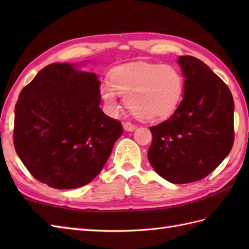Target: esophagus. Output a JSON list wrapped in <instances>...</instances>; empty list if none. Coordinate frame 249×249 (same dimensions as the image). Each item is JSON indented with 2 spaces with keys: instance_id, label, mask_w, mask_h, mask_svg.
I'll list each match as a JSON object with an SVG mask.
<instances>
[{
  "instance_id": "esophagus-1",
  "label": "esophagus",
  "mask_w": 249,
  "mask_h": 249,
  "mask_svg": "<svg viewBox=\"0 0 249 249\" xmlns=\"http://www.w3.org/2000/svg\"><path fill=\"white\" fill-rule=\"evenodd\" d=\"M123 128L126 131H133L135 129V125L131 124L130 122H125V123H123Z\"/></svg>"
}]
</instances>
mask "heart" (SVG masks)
<instances>
[{
    "mask_svg": "<svg viewBox=\"0 0 249 249\" xmlns=\"http://www.w3.org/2000/svg\"><path fill=\"white\" fill-rule=\"evenodd\" d=\"M184 92V80L176 67L154 63H130L112 71L110 82L99 87L106 112L118 116L120 95L139 119L146 122L167 120L176 112Z\"/></svg>",
    "mask_w": 249,
    "mask_h": 249,
    "instance_id": "obj_1",
    "label": "heart"
}]
</instances>
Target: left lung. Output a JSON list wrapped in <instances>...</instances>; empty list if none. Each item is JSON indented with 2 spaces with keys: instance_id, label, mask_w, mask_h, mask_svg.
I'll list each match as a JSON object with an SVG mask.
<instances>
[{
  "instance_id": "8db88e82",
  "label": "left lung",
  "mask_w": 249,
  "mask_h": 249,
  "mask_svg": "<svg viewBox=\"0 0 249 249\" xmlns=\"http://www.w3.org/2000/svg\"><path fill=\"white\" fill-rule=\"evenodd\" d=\"M181 104L170 118L150 127L147 158L161 178L174 184L205 178L233 145V97L228 87L202 61L182 55Z\"/></svg>"
}]
</instances>
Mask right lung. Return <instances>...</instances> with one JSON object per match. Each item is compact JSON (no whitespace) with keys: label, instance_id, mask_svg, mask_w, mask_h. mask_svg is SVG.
I'll return each mask as SVG.
<instances>
[{"label":"right lung","instance_id":"1","mask_svg":"<svg viewBox=\"0 0 249 249\" xmlns=\"http://www.w3.org/2000/svg\"><path fill=\"white\" fill-rule=\"evenodd\" d=\"M82 64L53 63L21 91L14 145L30 173L56 189L84 186L98 176L123 133L99 108L100 81Z\"/></svg>","mask_w":249,"mask_h":249}]
</instances>
